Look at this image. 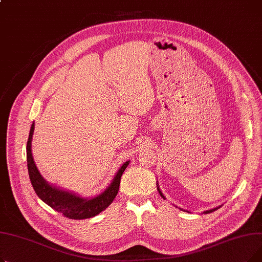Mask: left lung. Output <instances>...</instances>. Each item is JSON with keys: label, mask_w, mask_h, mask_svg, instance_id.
I'll list each match as a JSON object with an SVG mask.
<instances>
[{"label": "left lung", "mask_w": 262, "mask_h": 262, "mask_svg": "<svg viewBox=\"0 0 262 262\" xmlns=\"http://www.w3.org/2000/svg\"><path fill=\"white\" fill-rule=\"evenodd\" d=\"M158 189V191H159V193H160V195L164 199V196L162 195V193H161V192H160V190H159V188H157ZM164 200H166V199H164ZM219 208V207H217ZM217 208H213V209H210V210H207V211H205V213H210V212H212V211H214V210H216Z\"/></svg>", "instance_id": "8db88e82"}]
</instances>
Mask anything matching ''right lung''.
<instances>
[{
    "mask_svg": "<svg viewBox=\"0 0 262 262\" xmlns=\"http://www.w3.org/2000/svg\"><path fill=\"white\" fill-rule=\"evenodd\" d=\"M35 125L32 124L29 140L26 144V158L27 169H29L30 180L36 194L42 200L50 207L57 212H60L63 216L72 220L89 219L102 212L108 206L113 203L118 194L120 188L121 176L128 166L129 161H126L118 171L116 177L110 186L96 198L93 199H81L75 194L69 193L63 190H59L49 185L43 177L40 175L32 156V137L34 134Z\"/></svg>",
    "mask_w": 262,
    "mask_h": 262,
    "instance_id": "1",
    "label": "right lung"
}]
</instances>
